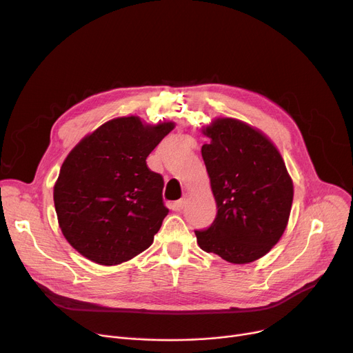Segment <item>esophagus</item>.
I'll use <instances>...</instances> for the list:
<instances>
[{
    "label": "esophagus",
    "instance_id": "1",
    "mask_svg": "<svg viewBox=\"0 0 353 353\" xmlns=\"http://www.w3.org/2000/svg\"><path fill=\"white\" fill-rule=\"evenodd\" d=\"M184 205H186V200H184V199H180V200H177V201H174V203H172V209H173L174 212H181V210H183V208H184Z\"/></svg>",
    "mask_w": 353,
    "mask_h": 353
}]
</instances>
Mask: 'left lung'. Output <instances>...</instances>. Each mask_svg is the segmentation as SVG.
Masks as SVG:
<instances>
[{"instance_id": "obj_1", "label": "left lung", "mask_w": 353, "mask_h": 353, "mask_svg": "<svg viewBox=\"0 0 353 353\" xmlns=\"http://www.w3.org/2000/svg\"><path fill=\"white\" fill-rule=\"evenodd\" d=\"M201 157L217 213L196 230L200 249L243 265L265 256L282 237L292 209L293 183L273 143L234 119H216L203 130Z\"/></svg>"}]
</instances>
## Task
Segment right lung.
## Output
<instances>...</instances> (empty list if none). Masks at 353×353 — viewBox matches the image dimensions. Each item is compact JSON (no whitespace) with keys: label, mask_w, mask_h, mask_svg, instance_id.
Wrapping results in <instances>:
<instances>
[{"label":"right lung","mask_w":353,"mask_h":353,"mask_svg":"<svg viewBox=\"0 0 353 353\" xmlns=\"http://www.w3.org/2000/svg\"><path fill=\"white\" fill-rule=\"evenodd\" d=\"M174 123L144 125L120 117L84 137L64 160L54 205L67 242L90 261L113 266L153 243L169 209L164 180L145 159Z\"/></svg>","instance_id":"1"}]
</instances>
